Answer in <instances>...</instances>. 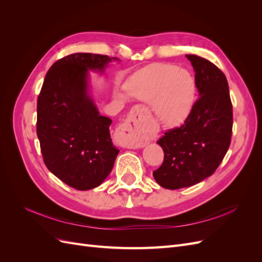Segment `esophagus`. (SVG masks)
I'll return each mask as SVG.
<instances>
[{"label":"esophagus","mask_w":262,"mask_h":262,"mask_svg":"<svg viewBox=\"0 0 262 262\" xmlns=\"http://www.w3.org/2000/svg\"><path fill=\"white\" fill-rule=\"evenodd\" d=\"M145 115L136 109L117 132L118 144L124 148H139L145 144Z\"/></svg>","instance_id":"34e87169"}]
</instances>
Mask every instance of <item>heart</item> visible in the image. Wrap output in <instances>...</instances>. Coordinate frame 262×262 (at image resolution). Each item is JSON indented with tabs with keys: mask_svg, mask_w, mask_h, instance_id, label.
<instances>
[{
	"mask_svg": "<svg viewBox=\"0 0 262 262\" xmlns=\"http://www.w3.org/2000/svg\"><path fill=\"white\" fill-rule=\"evenodd\" d=\"M125 90L131 97L152 105L154 115L163 124L173 126L184 122L191 112L195 83L186 69L165 63L133 74L125 83ZM118 98L126 100L123 94H119Z\"/></svg>",
	"mask_w": 262,
	"mask_h": 262,
	"instance_id": "b5f03b06",
	"label": "heart"
}]
</instances>
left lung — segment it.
<instances>
[{
	"label": "left lung",
	"mask_w": 262,
	"mask_h": 262,
	"mask_svg": "<svg viewBox=\"0 0 262 262\" xmlns=\"http://www.w3.org/2000/svg\"><path fill=\"white\" fill-rule=\"evenodd\" d=\"M199 98L184 124L157 141L164 162L153 171L158 185L175 190L193 186L217 169L231 144L233 106L224 73L207 59L187 54Z\"/></svg>",
	"instance_id": "obj_1"
}]
</instances>
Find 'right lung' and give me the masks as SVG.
Wrapping results in <instances>:
<instances>
[{"label":"right lung","instance_id":"right-lung-1","mask_svg":"<svg viewBox=\"0 0 262 262\" xmlns=\"http://www.w3.org/2000/svg\"><path fill=\"white\" fill-rule=\"evenodd\" d=\"M110 61L102 54L67 55L47 72L38 96L37 136L43 162L76 190L98 187L119 153L110 138L112 119L99 115L87 92L89 70L104 72Z\"/></svg>","mask_w":262,"mask_h":262}]
</instances>
